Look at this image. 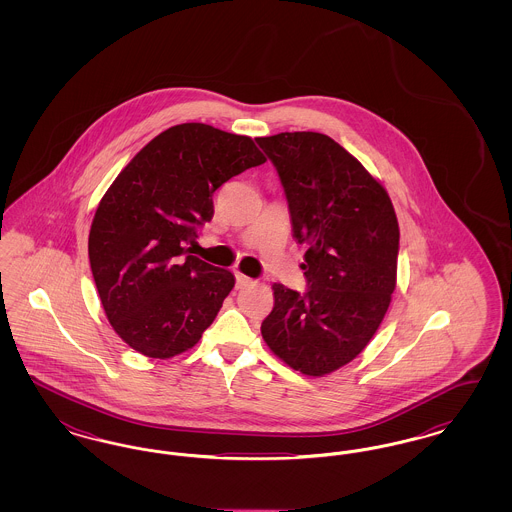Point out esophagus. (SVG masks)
Returning <instances> with one entry per match:
<instances>
[{"instance_id":"obj_1","label":"esophagus","mask_w":512,"mask_h":512,"mask_svg":"<svg viewBox=\"0 0 512 512\" xmlns=\"http://www.w3.org/2000/svg\"><path fill=\"white\" fill-rule=\"evenodd\" d=\"M234 274H236V284H238V288H244V286H247V284L251 282V278H249V276H245V274H242L240 270H236Z\"/></svg>"}]
</instances>
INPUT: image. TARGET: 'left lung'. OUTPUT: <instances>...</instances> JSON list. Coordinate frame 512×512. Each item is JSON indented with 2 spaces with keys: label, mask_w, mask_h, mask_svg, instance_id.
Segmentation results:
<instances>
[{
  "label": "left lung",
  "mask_w": 512,
  "mask_h": 512,
  "mask_svg": "<svg viewBox=\"0 0 512 512\" xmlns=\"http://www.w3.org/2000/svg\"><path fill=\"white\" fill-rule=\"evenodd\" d=\"M278 172L293 238L307 244L303 293L272 284L261 334L293 370L322 376L353 361L390 307L399 226L390 195L326 134L257 138Z\"/></svg>",
  "instance_id": "obj_1"
}]
</instances>
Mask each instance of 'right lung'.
Listing matches in <instances>:
<instances>
[{
	"instance_id": "obj_1",
	"label": "right lung",
	"mask_w": 512,
	"mask_h": 512,
	"mask_svg": "<svg viewBox=\"0 0 512 512\" xmlns=\"http://www.w3.org/2000/svg\"><path fill=\"white\" fill-rule=\"evenodd\" d=\"M265 163L247 136L209 124L171 126L147 144L99 201L88 255L101 305L138 353L169 359L213 324L234 274L192 255L213 219V194Z\"/></svg>"
}]
</instances>
